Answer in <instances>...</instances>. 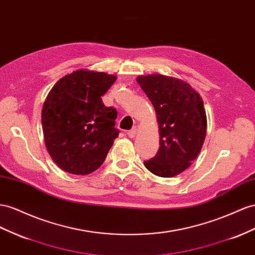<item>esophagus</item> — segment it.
<instances>
[{
    "mask_svg": "<svg viewBox=\"0 0 255 255\" xmlns=\"http://www.w3.org/2000/svg\"><path fill=\"white\" fill-rule=\"evenodd\" d=\"M127 135L129 137V138H133V137L136 135V128H133L132 129H129L127 132Z\"/></svg>",
    "mask_w": 255,
    "mask_h": 255,
    "instance_id": "obj_1",
    "label": "esophagus"
}]
</instances>
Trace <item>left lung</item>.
<instances>
[{
  "label": "left lung",
  "instance_id": "obj_1",
  "mask_svg": "<svg viewBox=\"0 0 255 255\" xmlns=\"http://www.w3.org/2000/svg\"><path fill=\"white\" fill-rule=\"evenodd\" d=\"M137 82L152 103L160 128V148L143 165L156 176L174 177L202 150L207 129L204 102L187 82L174 77L154 74Z\"/></svg>",
  "mask_w": 255,
  "mask_h": 255
}]
</instances>
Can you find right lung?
<instances>
[{
    "mask_svg": "<svg viewBox=\"0 0 255 255\" xmlns=\"http://www.w3.org/2000/svg\"><path fill=\"white\" fill-rule=\"evenodd\" d=\"M117 77L79 70L62 77L44 103L42 125L46 148L58 166L88 175L104 163L114 140L117 109L102 101Z\"/></svg>",
    "mask_w": 255,
    "mask_h": 255,
    "instance_id": "1",
    "label": "right lung"
}]
</instances>
